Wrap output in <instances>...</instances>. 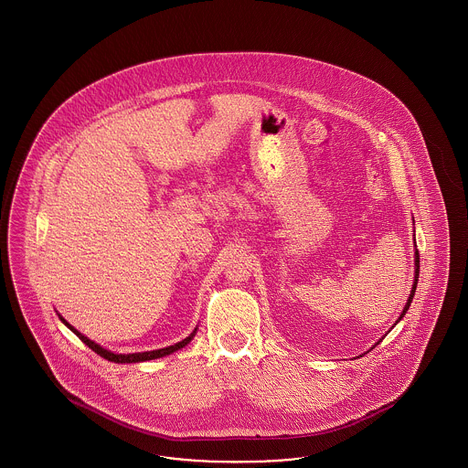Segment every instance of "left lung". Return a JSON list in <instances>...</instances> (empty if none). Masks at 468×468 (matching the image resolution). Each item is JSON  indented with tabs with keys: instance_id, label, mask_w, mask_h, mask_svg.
Returning <instances> with one entry per match:
<instances>
[{
	"instance_id": "left-lung-1",
	"label": "left lung",
	"mask_w": 468,
	"mask_h": 468,
	"mask_svg": "<svg viewBox=\"0 0 468 468\" xmlns=\"http://www.w3.org/2000/svg\"><path fill=\"white\" fill-rule=\"evenodd\" d=\"M418 279H420V252L416 250V275H414V286H412V291H410V296H409V300H407V303H405V309L401 312L400 319L405 315V312L407 309L410 307V302H412V298H414V292H416V286H418Z\"/></svg>"
}]
</instances>
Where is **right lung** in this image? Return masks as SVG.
Listing matches in <instances>:
<instances>
[{
	"instance_id": "right-lung-1",
	"label": "right lung",
	"mask_w": 468,
	"mask_h": 468,
	"mask_svg": "<svg viewBox=\"0 0 468 468\" xmlns=\"http://www.w3.org/2000/svg\"><path fill=\"white\" fill-rule=\"evenodd\" d=\"M59 319L67 324L68 328L73 332V334L77 335L90 349H92L96 355H100L101 357H105V359H109V361H113V363H138V361H149V359H156V357L166 356V355H172V353H176L178 349H182L184 346H187L189 342H191V338H193V335H189L187 338H184L182 342H177V344H174V346H170V347H165V349H157V351H149V353H134V355H113L111 351H107V349H103L101 346H98V344H94L92 340H90L88 336H84V335L79 334L73 326H69L67 321L59 315Z\"/></svg>"
}]
</instances>
